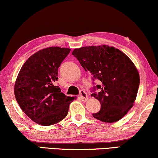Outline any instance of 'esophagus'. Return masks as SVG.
Returning <instances> with one entry per match:
<instances>
[{
    "instance_id": "34e87169",
    "label": "esophagus",
    "mask_w": 158,
    "mask_h": 158,
    "mask_svg": "<svg viewBox=\"0 0 158 158\" xmlns=\"http://www.w3.org/2000/svg\"><path fill=\"white\" fill-rule=\"evenodd\" d=\"M79 96L81 98V99L84 102H85L87 99H88V96H87L86 93L84 90H81L79 93Z\"/></svg>"
}]
</instances>
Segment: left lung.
Listing matches in <instances>:
<instances>
[{
    "mask_svg": "<svg viewBox=\"0 0 158 158\" xmlns=\"http://www.w3.org/2000/svg\"><path fill=\"white\" fill-rule=\"evenodd\" d=\"M72 55L91 73L93 81H99L91 89V96L101 103L100 110L93 116L106 123L121 119L133 106L139 88V73L133 62L119 49L107 45L77 48Z\"/></svg>",
    "mask_w": 158,
    "mask_h": 158,
    "instance_id": "1",
    "label": "left lung"
}]
</instances>
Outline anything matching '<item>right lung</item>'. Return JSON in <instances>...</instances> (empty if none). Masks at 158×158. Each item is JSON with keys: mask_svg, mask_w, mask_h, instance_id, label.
Here are the masks:
<instances>
[{"mask_svg": "<svg viewBox=\"0 0 158 158\" xmlns=\"http://www.w3.org/2000/svg\"><path fill=\"white\" fill-rule=\"evenodd\" d=\"M70 50L60 47L40 50L28 58L18 75L14 89L16 100L23 112L37 124L47 126L61 121L75 99L54 85L58 79V68Z\"/></svg>", "mask_w": 158, "mask_h": 158, "instance_id": "1", "label": "right lung"}]
</instances>
